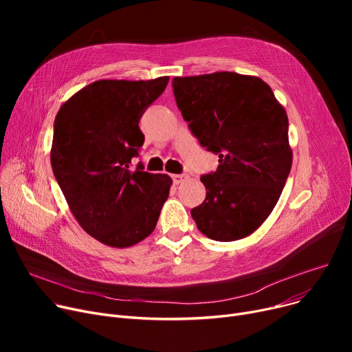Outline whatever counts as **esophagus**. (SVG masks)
Here are the masks:
<instances>
[{
    "mask_svg": "<svg viewBox=\"0 0 352 352\" xmlns=\"http://www.w3.org/2000/svg\"><path fill=\"white\" fill-rule=\"evenodd\" d=\"M171 178H173L175 186H178V184H181L184 179H187V175L186 174H174Z\"/></svg>",
    "mask_w": 352,
    "mask_h": 352,
    "instance_id": "34e87169",
    "label": "esophagus"
}]
</instances>
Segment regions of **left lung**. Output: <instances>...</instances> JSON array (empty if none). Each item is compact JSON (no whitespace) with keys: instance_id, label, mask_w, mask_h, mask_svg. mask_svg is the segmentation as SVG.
Listing matches in <instances>:
<instances>
[{"instance_id":"obj_1","label":"left lung","mask_w":352,"mask_h":352,"mask_svg":"<svg viewBox=\"0 0 352 352\" xmlns=\"http://www.w3.org/2000/svg\"><path fill=\"white\" fill-rule=\"evenodd\" d=\"M173 88L191 133L219 158L201 177L207 197L191 210L195 224L215 241L245 238L268 218L291 171L285 109L267 82L236 72L175 77Z\"/></svg>"}]
</instances>
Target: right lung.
Here are the masks:
<instances>
[{"instance_id": "add662e5", "label": "right lung", "mask_w": 352, "mask_h": 352, "mask_svg": "<svg viewBox=\"0 0 352 352\" xmlns=\"http://www.w3.org/2000/svg\"><path fill=\"white\" fill-rule=\"evenodd\" d=\"M168 80H100L76 92L55 117L54 177L81 228L108 247L142 241L168 198V175L145 173L142 164L129 170L144 144L140 118Z\"/></svg>"}]
</instances>
